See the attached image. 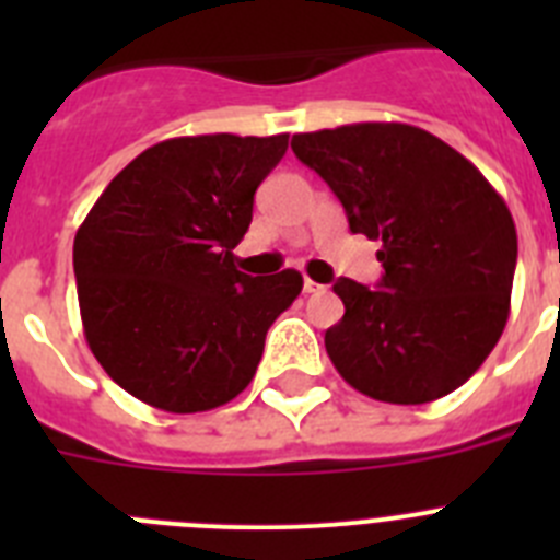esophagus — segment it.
Here are the masks:
<instances>
[{
    "label": "esophagus",
    "mask_w": 560,
    "mask_h": 560,
    "mask_svg": "<svg viewBox=\"0 0 560 560\" xmlns=\"http://www.w3.org/2000/svg\"><path fill=\"white\" fill-rule=\"evenodd\" d=\"M323 289H325L323 283H316V280H311V277H305V283H303L305 294H319Z\"/></svg>",
    "instance_id": "obj_1"
}]
</instances>
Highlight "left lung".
Segmentation results:
<instances>
[{
	"mask_svg": "<svg viewBox=\"0 0 560 560\" xmlns=\"http://www.w3.org/2000/svg\"><path fill=\"white\" fill-rule=\"evenodd\" d=\"M296 160L328 182L350 232L381 241L378 289L341 277L325 350L350 387L429 404L463 387L511 314L516 224L482 173L407 122L294 133Z\"/></svg>",
	"mask_w": 560,
	"mask_h": 560,
	"instance_id": "left-lung-1",
	"label": "left lung"
}]
</instances>
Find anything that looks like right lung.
<instances>
[{
    "instance_id": "right-lung-1",
    "label": "right lung",
    "mask_w": 560,
    "mask_h": 560,
    "mask_svg": "<svg viewBox=\"0 0 560 560\" xmlns=\"http://www.w3.org/2000/svg\"><path fill=\"white\" fill-rule=\"evenodd\" d=\"M289 133H199L128 162L78 226L83 334L108 378L142 404L190 415L244 393L266 330L303 291V275L237 271L257 185Z\"/></svg>"
}]
</instances>
